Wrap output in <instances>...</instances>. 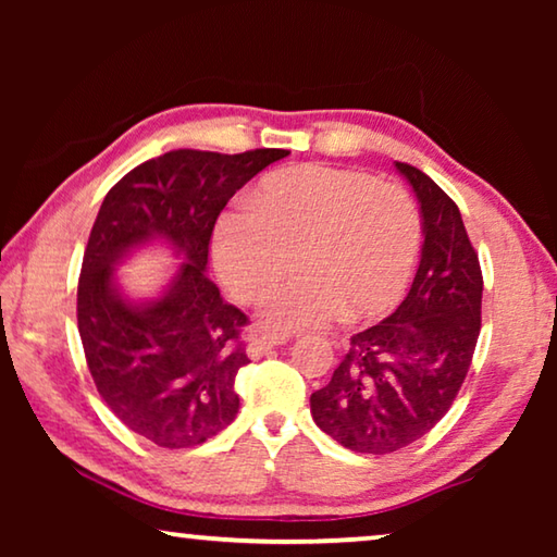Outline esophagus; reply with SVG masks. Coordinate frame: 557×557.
<instances>
[{
	"mask_svg": "<svg viewBox=\"0 0 557 557\" xmlns=\"http://www.w3.org/2000/svg\"><path fill=\"white\" fill-rule=\"evenodd\" d=\"M287 334H262V336H252L248 344V356L250 358H260L262 354H268L270 348L287 344Z\"/></svg>",
	"mask_w": 557,
	"mask_h": 557,
	"instance_id": "esophagus-1",
	"label": "esophagus"
}]
</instances>
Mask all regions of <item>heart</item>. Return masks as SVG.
Masks as SVG:
<instances>
[{
    "instance_id": "1",
    "label": "heart",
    "mask_w": 557,
    "mask_h": 557,
    "mask_svg": "<svg viewBox=\"0 0 557 557\" xmlns=\"http://www.w3.org/2000/svg\"><path fill=\"white\" fill-rule=\"evenodd\" d=\"M420 209L403 186L324 164L268 174L252 203H233L213 231L215 270L240 301L272 287L262 322L282 332L379 317L403 297L418 262Z\"/></svg>"
}]
</instances>
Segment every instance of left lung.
Wrapping results in <instances>:
<instances>
[{
  "mask_svg": "<svg viewBox=\"0 0 557 557\" xmlns=\"http://www.w3.org/2000/svg\"><path fill=\"white\" fill-rule=\"evenodd\" d=\"M422 213V258L395 312L351 336L324 388L309 398L312 418L338 445L391 455L437 425L455 403L482 329V268L457 203L405 162Z\"/></svg>",
  "mask_w": 557,
  "mask_h": 557,
  "instance_id": "8db88e82",
  "label": "left lung"
}]
</instances>
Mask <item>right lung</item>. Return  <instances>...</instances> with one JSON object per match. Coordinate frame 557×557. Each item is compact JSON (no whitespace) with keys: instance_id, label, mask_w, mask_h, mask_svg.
I'll list each match as a JSON object with an SVG mask.
<instances>
[{"instance_id":"obj_1","label":"right lung","mask_w":557,"mask_h":557,"mask_svg":"<svg viewBox=\"0 0 557 557\" xmlns=\"http://www.w3.org/2000/svg\"><path fill=\"white\" fill-rule=\"evenodd\" d=\"M287 154L174 149L132 169L100 206L78 280L83 351L100 398L157 447L203 445L238 414L235 375L250 363L240 338L248 317L206 275L209 243L231 196ZM154 239L183 265L157 300L132 302L114 268Z\"/></svg>"}]
</instances>
